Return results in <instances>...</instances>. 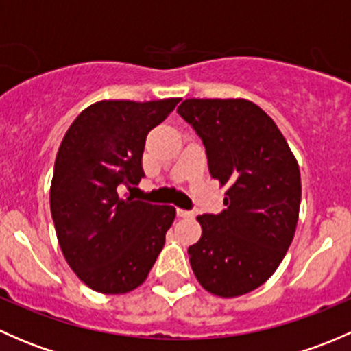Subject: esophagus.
I'll list each match as a JSON object with an SVG mask.
<instances>
[{
	"label": "esophagus",
	"instance_id": "1",
	"mask_svg": "<svg viewBox=\"0 0 351 351\" xmlns=\"http://www.w3.org/2000/svg\"><path fill=\"white\" fill-rule=\"evenodd\" d=\"M176 214H178V217H192L193 212L185 210V208H176Z\"/></svg>",
	"mask_w": 351,
	"mask_h": 351
}]
</instances>
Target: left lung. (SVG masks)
<instances>
[{"mask_svg":"<svg viewBox=\"0 0 351 351\" xmlns=\"http://www.w3.org/2000/svg\"><path fill=\"white\" fill-rule=\"evenodd\" d=\"M178 113L205 146L208 171L226 190L219 215H198L202 236L189 247L198 284L239 297L263 285L295 234L300 171L277 123L244 98H189Z\"/></svg>","mask_w":351,"mask_h":351,"instance_id":"obj_1","label":"left lung"}]
</instances>
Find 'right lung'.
I'll list each match as a JSON object with an SVG mask.
<instances>
[{"mask_svg":"<svg viewBox=\"0 0 351 351\" xmlns=\"http://www.w3.org/2000/svg\"><path fill=\"white\" fill-rule=\"evenodd\" d=\"M178 101H97L59 146L51 183L56 234L71 270L97 292L143 285L165 246L176 208L122 198L117 189L141 182L147 134Z\"/></svg>","mask_w":351,"mask_h":351,"instance_id":"add662e5","label":"right lung"}]
</instances>
